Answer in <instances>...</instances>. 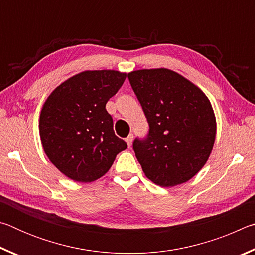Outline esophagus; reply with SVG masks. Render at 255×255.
Segmentation results:
<instances>
[{
    "label": "esophagus",
    "instance_id": "34e87169",
    "mask_svg": "<svg viewBox=\"0 0 255 255\" xmlns=\"http://www.w3.org/2000/svg\"><path fill=\"white\" fill-rule=\"evenodd\" d=\"M132 139H133V136H132V135H129V136L126 138V143H127V145H128V147H129V148L131 147Z\"/></svg>",
    "mask_w": 255,
    "mask_h": 255
}]
</instances>
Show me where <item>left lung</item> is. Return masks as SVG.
I'll use <instances>...</instances> for the list:
<instances>
[{
  "mask_svg": "<svg viewBox=\"0 0 255 255\" xmlns=\"http://www.w3.org/2000/svg\"><path fill=\"white\" fill-rule=\"evenodd\" d=\"M149 125L133 150L145 175L161 187L193 178L208 161L216 139V117L209 99L196 84L169 68L128 73Z\"/></svg>",
  "mask_w": 255,
  "mask_h": 255,
  "instance_id": "8db88e82",
  "label": "left lung"
}]
</instances>
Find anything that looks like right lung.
<instances>
[{
	"mask_svg": "<svg viewBox=\"0 0 255 255\" xmlns=\"http://www.w3.org/2000/svg\"><path fill=\"white\" fill-rule=\"evenodd\" d=\"M126 73L84 71L60 83L41 108L39 135L49 161L76 182L105 175L127 144L115 135L106 105Z\"/></svg>",
	"mask_w": 255,
	"mask_h": 255,
	"instance_id": "right-lung-1",
	"label": "right lung"
}]
</instances>
